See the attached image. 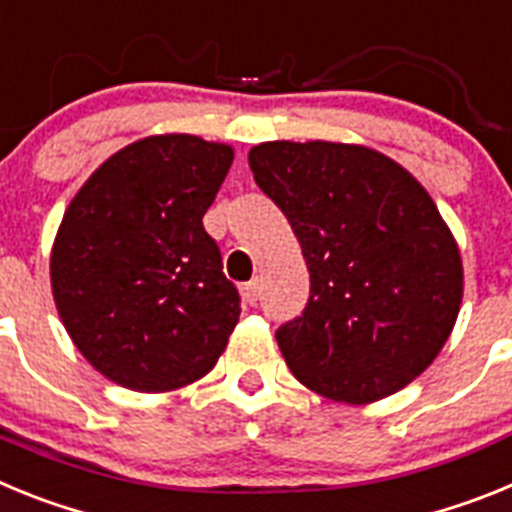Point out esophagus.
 Wrapping results in <instances>:
<instances>
[{
	"label": "esophagus",
	"mask_w": 512,
	"mask_h": 512,
	"mask_svg": "<svg viewBox=\"0 0 512 512\" xmlns=\"http://www.w3.org/2000/svg\"><path fill=\"white\" fill-rule=\"evenodd\" d=\"M241 297L246 305H256V300H259V282L253 279V282H246L241 287Z\"/></svg>",
	"instance_id": "obj_1"
}]
</instances>
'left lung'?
<instances>
[{
    "label": "left lung",
    "mask_w": 512,
    "mask_h": 512,
    "mask_svg": "<svg viewBox=\"0 0 512 512\" xmlns=\"http://www.w3.org/2000/svg\"><path fill=\"white\" fill-rule=\"evenodd\" d=\"M248 166L310 271L307 307L277 330L292 374L348 405L408 387L449 341L464 295L459 246L431 194L356 143L269 140Z\"/></svg>",
    "instance_id": "obj_1"
}]
</instances>
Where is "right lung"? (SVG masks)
<instances>
[{
    "instance_id": "obj_1",
    "label": "right lung",
    "mask_w": 512,
    "mask_h": 512,
    "mask_svg": "<svg viewBox=\"0 0 512 512\" xmlns=\"http://www.w3.org/2000/svg\"><path fill=\"white\" fill-rule=\"evenodd\" d=\"M233 148L148 135L112 153L63 212L51 289L81 356L135 392L197 382L228 346L241 297L202 217Z\"/></svg>"
}]
</instances>
